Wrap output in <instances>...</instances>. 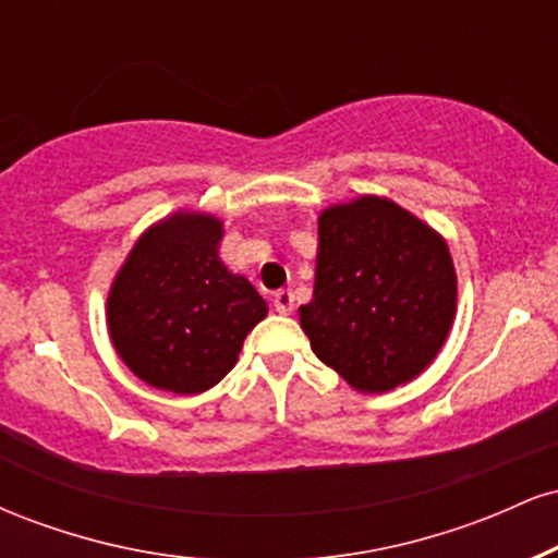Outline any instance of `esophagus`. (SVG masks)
Segmentation results:
<instances>
[{"label":"esophagus","mask_w":558,"mask_h":558,"mask_svg":"<svg viewBox=\"0 0 558 558\" xmlns=\"http://www.w3.org/2000/svg\"><path fill=\"white\" fill-rule=\"evenodd\" d=\"M275 304V312H280V315H291L293 312V293L291 291H278L272 299Z\"/></svg>","instance_id":"obj_1"}]
</instances>
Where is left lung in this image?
<instances>
[{
	"label": "left lung",
	"instance_id": "left-lung-1",
	"mask_svg": "<svg viewBox=\"0 0 558 558\" xmlns=\"http://www.w3.org/2000/svg\"><path fill=\"white\" fill-rule=\"evenodd\" d=\"M457 317V270L438 230L386 196L317 217L315 296L299 306L312 351L360 393L430 367Z\"/></svg>",
	"mask_w": 558,
	"mask_h": 558
}]
</instances>
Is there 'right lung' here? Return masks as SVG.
<instances>
[{
	"mask_svg": "<svg viewBox=\"0 0 558 558\" xmlns=\"http://www.w3.org/2000/svg\"><path fill=\"white\" fill-rule=\"evenodd\" d=\"M222 220L178 209L133 243L107 293V330L120 360L157 390L196 396L239 362L267 301L220 259Z\"/></svg>",
	"mask_w": 558,
	"mask_h": 558,
	"instance_id": "right-lung-1",
	"label": "right lung"
}]
</instances>
